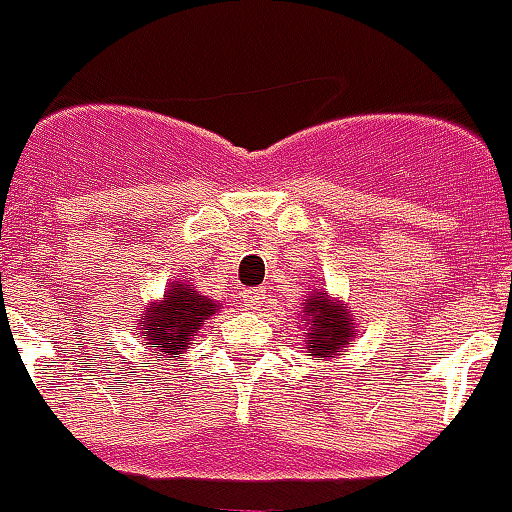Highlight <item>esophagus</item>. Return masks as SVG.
<instances>
[{"label": "esophagus", "mask_w": 512, "mask_h": 512, "mask_svg": "<svg viewBox=\"0 0 512 512\" xmlns=\"http://www.w3.org/2000/svg\"><path fill=\"white\" fill-rule=\"evenodd\" d=\"M261 301H263V291H261V288H254V291H246L244 293V306H249L251 311L261 308Z\"/></svg>", "instance_id": "34e87169"}]
</instances>
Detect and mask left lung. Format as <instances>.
<instances>
[{
  "label": "left lung",
  "mask_w": 512,
  "mask_h": 512,
  "mask_svg": "<svg viewBox=\"0 0 512 512\" xmlns=\"http://www.w3.org/2000/svg\"><path fill=\"white\" fill-rule=\"evenodd\" d=\"M306 321H308V351L316 358L343 356L348 341L353 338L356 326L351 323V313L346 306H336L328 301L321 291L306 298Z\"/></svg>",
  "instance_id": "left-lung-1"
}]
</instances>
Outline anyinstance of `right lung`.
Returning a JSON list of instances; mask_svg holds the SVG:
<instances>
[{
  "mask_svg": "<svg viewBox=\"0 0 512 512\" xmlns=\"http://www.w3.org/2000/svg\"><path fill=\"white\" fill-rule=\"evenodd\" d=\"M216 313V303L211 298L196 293L191 286L174 283L166 291L161 303H151L149 311L139 316V331L146 346L154 353H166V358H176L191 336L201 331V323Z\"/></svg>",
  "mask_w": 512,
  "mask_h": 512,
  "instance_id": "1",
  "label": "right lung"
}]
</instances>
